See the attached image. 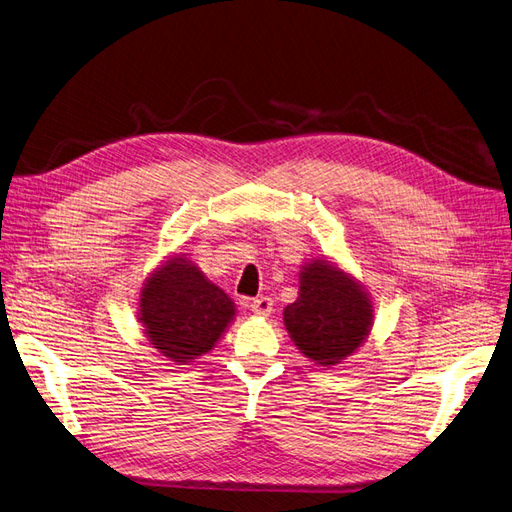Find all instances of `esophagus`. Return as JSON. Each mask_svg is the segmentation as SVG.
I'll list each match as a JSON object with an SVG mask.
<instances>
[{
    "label": "esophagus",
    "instance_id": "1",
    "mask_svg": "<svg viewBox=\"0 0 512 512\" xmlns=\"http://www.w3.org/2000/svg\"><path fill=\"white\" fill-rule=\"evenodd\" d=\"M272 298H268V295H259V298H255L251 302V310L255 312L257 317H268L272 312Z\"/></svg>",
    "mask_w": 512,
    "mask_h": 512
}]
</instances>
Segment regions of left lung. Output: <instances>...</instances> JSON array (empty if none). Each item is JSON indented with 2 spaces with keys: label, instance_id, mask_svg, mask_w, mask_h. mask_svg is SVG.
Masks as SVG:
<instances>
[{
  "label": "left lung",
  "instance_id": "1",
  "mask_svg": "<svg viewBox=\"0 0 512 512\" xmlns=\"http://www.w3.org/2000/svg\"><path fill=\"white\" fill-rule=\"evenodd\" d=\"M372 302L357 280L332 261L315 259L300 272V295L283 312L295 346L319 366H336L370 334Z\"/></svg>",
  "mask_w": 512,
  "mask_h": 512
}]
</instances>
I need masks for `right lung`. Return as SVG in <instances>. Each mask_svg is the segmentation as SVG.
Masks as SVG:
<instances>
[{
    "mask_svg": "<svg viewBox=\"0 0 512 512\" xmlns=\"http://www.w3.org/2000/svg\"><path fill=\"white\" fill-rule=\"evenodd\" d=\"M140 295L144 334L176 366L208 353L236 315L232 298L183 255L148 276Z\"/></svg>",
    "mask_w": 512,
    "mask_h": 512,
    "instance_id": "right-lung-1",
    "label": "right lung"
}]
</instances>
